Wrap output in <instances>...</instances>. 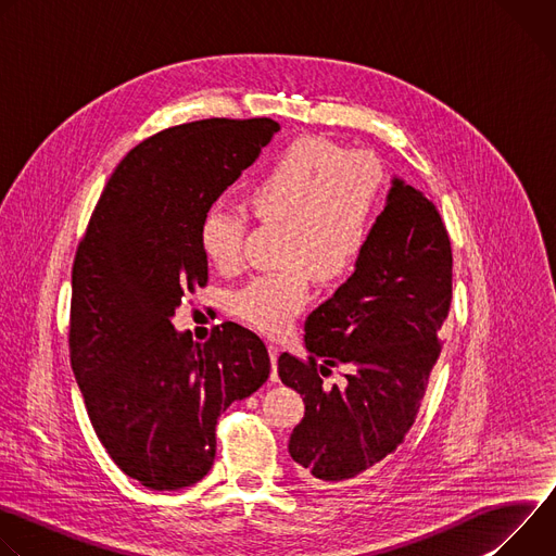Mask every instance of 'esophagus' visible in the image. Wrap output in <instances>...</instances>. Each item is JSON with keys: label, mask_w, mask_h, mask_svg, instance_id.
<instances>
[{"label": "esophagus", "mask_w": 556, "mask_h": 556, "mask_svg": "<svg viewBox=\"0 0 556 556\" xmlns=\"http://www.w3.org/2000/svg\"><path fill=\"white\" fill-rule=\"evenodd\" d=\"M279 352H281L279 345H268V354H270V363H273V371H270V380H273V382L279 380V374H277V358H279Z\"/></svg>", "instance_id": "1"}]
</instances>
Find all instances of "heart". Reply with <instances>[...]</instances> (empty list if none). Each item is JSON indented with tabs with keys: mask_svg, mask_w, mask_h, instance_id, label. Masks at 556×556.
Listing matches in <instances>:
<instances>
[{
	"mask_svg": "<svg viewBox=\"0 0 556 556\" xmlns=\"http://www.w3.org/2000/svg\"><path fill=\"white\" fill-rule=\"evenodd\" d=\"M384 189V167L367 151H348L321 136H301L273 153L247 189L262 222L283 224V268L264 273L230 294L237 319L281 334L309 301L312 273L321 281L345 277L367 251ZM247 217L213 206L200 222L206 260L232 270L242 262Z\"/></svg>",
	"mask_w": 556,
	"mask_h": 556,
	"instance_id": "1",
	"label": "heart"
}]
</instances>
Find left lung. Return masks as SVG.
<instances>
[{
  "label": "left lung",
  "instance_id": "left-lung-1",
  "mask_svg": "<svg viewBox=\"0 0 556 556\" xmlns=\"http://www.w3.org/2000/svg\"><path fill=\"white\" fill-rule=\"evenodd\" d=\"M451 281V242L435 204L393 176L354 275L305 319L307 361L279 356L281 382L305 403L288 442L305 480H352L403 442L440 356ZM337 362L353 374L345 388H324L320 376Z\"/></svg>",
  "mask_w": 556,
  "mask_h": 556
}]
</instances>
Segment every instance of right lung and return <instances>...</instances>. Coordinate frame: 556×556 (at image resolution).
I'll return each instance as SVG.
<instances>
[{
	"instance_id": "obj_1",
	"label": "right lung",
	"mask_w": 556,
	"mask_h": 556,
	"mask_svg": "<svg viewBox=\"0 0 556 556\" xmlns=\"http://www.w3.org/2000/svg\"><path fill=\"white\" fill-rule=\"evenodd\" d=\"M279 131L270 118H206L136 144L108 180L72 268L70 358L116 466L151 491L198 484L217 418L270 374L264 341L237 324L206 343L172 324L206 286L200 222Z\"/></svg>"
}]
</instances>
